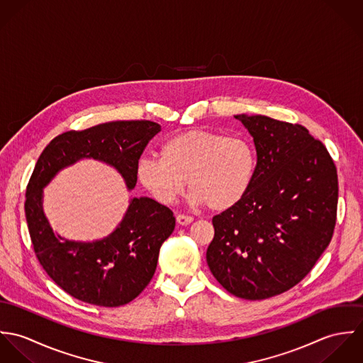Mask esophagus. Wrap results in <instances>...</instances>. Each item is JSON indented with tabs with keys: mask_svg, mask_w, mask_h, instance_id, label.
I'll return each mask as SVG.
<instances>
[{
	"mask_svg": "<svg viewBox=\"0 0 363 363\" xmlns=\"http://www.w3.org/2000/svg\"><path fill=\"white\" fill-rule=\"evenodd\" d=\"M176 220H177L179 225L186 226V225H190L193 222V216H189V215H184V213H179L176 216Z\"/></svg>",
	"mask_w": 363,
	"mask_h": 363,
	"instance_id": "esophagus-1",
	"label": "esophagus"
}]
</instances>
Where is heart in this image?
<instances>
[{
	"label": "heart",
	"mask_w": 363,
	"mask_h": 363,
	"mask_svg": "<svg viewBox=\"0 0 363 363\" xmlns=\"http://www.w3.org/2000/svg\"><path fill=\"white\" fill-rule=\"evenodd\" d=\"M135 172L140 183L162 204H173L189 180L194 206L225 211L247 194L255 179L256 152L243 137L189 130L167 138L160 157H141Z\"/></svg>",
	"instance_id": "b5f03b06"
}]
</instances>
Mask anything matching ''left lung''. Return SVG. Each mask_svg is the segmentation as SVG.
<instances>
[{"label":"left lung","instance_id":"left-lung-1","mask_svg":"<svg viewBox=\"0 0 363 363\" xmlns=\"http://www.w3.org/2000/svg\"><path fill=\"white\" fill-rule=\"evenodd\" d=\"M253 137L257 164L245 199L212 218L207 262L232 295L261 301L299 284L331 242L337 167L301 124L238 114Z\"/></svg>","mask_w":363,"mask_h":363}]
</instances>
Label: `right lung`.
I'll use <instances>...</instances> for the list:
<instances>
[{"label":"right lung","mask_w":363,"mask_h":363,"mask_svg":"<svg viewBox=\"0 0 363 363\" xmlns=\"http://www.w3.org/2000/svg\"><path fill=\"white\" fill-rule=\"evenodd\" d=\"M160 131L148 120L110 121L55 137L39 156L26 187L25 213L36 257L52 281L85 303L117 308L135 299L155 274L159 249L174 230L173 212L148 197L133 199L118 226L102 240L74 242L52 232L43 189L64 167L89 157L113 166L127 189L137 163Z\"/></svg>","instance_id":"add662e5"}]
</instances>
